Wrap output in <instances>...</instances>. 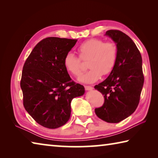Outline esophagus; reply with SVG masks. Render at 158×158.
<instances>
[{
	"label": "esophagus",
	"instance_id": "obj_1",
	"mask_svg": "<svg viewBox=\"0 0 158 158\" xmlns=\"http://www.w3.org/2000/svg\"><path fill=\"white\" fill-rule=\"evenodd\" d=\"M85 89L86 90H92L93 89V88L92 86H90V85H85Z\"/></svg>",
	"mask_w": 158,
	"mask_h": 158
}]
</instances>
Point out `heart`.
<instances>
[{
  "label": "heart",
  "instance_id": "heart-1",
  "mask_svg": "<svg viewBox=\"0 0 158 158\" xmlns=\"http://www.w3.org/2000/svg\"><path fill=\"white\" fill-rule=\"evenodd\" d=\"M78 52L82 60L89 59L87 65L90 69L79 78V81L84 84H93L98 81L102 74H110L116 65L117 48L112 42L89 39L79 45ZM63 63L66 70L73 75L79 77L81 74L80 59L73 53H67Z\"/></svg>",
  "mask_w": 158,
  "mask_h": 158
}]
</instances>
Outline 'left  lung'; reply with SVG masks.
Segmentation results:
<instances>
[{
    "mask_svg": "<svg viewBox=\"0 0 158 158\" xmlns=\"http://www.w3.org/2000/svg\"><path fill=\"white\" fill-rule=\"evenodd\" d=\"M117 48V60L113 70L105 81L94 87L104 95L102 106L95 112L100 119L117 123L132 115L140 100L144 77L142 58L130 37L123 32H106Z\"/></svg>",
    "mask_w": 158,
    "mask_h": 158,
    "instance_id": "left-lung-1",
    "label": "left lung"
}]
</instances>
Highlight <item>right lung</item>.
Instances as JSON below:
<instances>
[{
  "mask_svg": "<svg viewBox=\"0 0 158 158\" xmlns=\"http://www.w3.org/2000/svg\"><path fill=\"white\" fill-rule=\"evenodd\" d=\"M77 40L50 37L32 50L24 63L20 83L26 111L42 126L55 129L69 121L73 99L84 94L64 66L67 53Z\"/></svg>",
  "mask_w": 158,
  "mask_h": 158,
  "instance_id": "right-lung-1",
  "label": "right lung"
}]
</instances>
